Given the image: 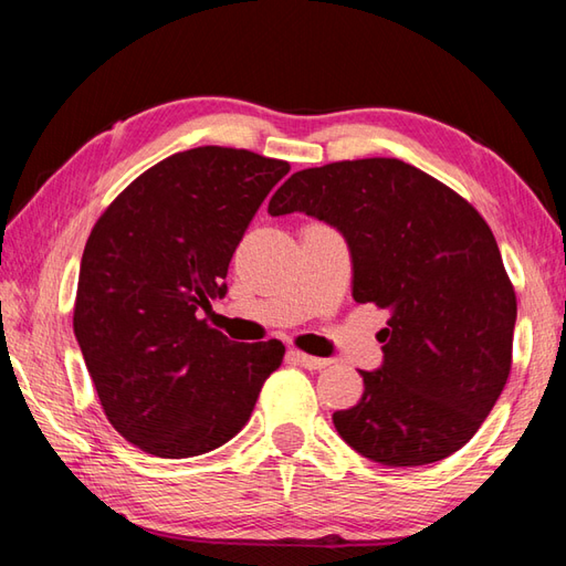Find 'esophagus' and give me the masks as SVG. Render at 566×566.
Segmentation results:
<instances>
[{
    "label": "esophagus",
    "mask_w": 566,
    "mask_h": 566,
    "mask_svg": "<svg viewBox=\"0 0 566 566\" xmlns=\"http://www.w3.org/2000/svg\"><path fill=\"white\" fill-rule=\"evenodd\" d=\"M286 357H290L292 363L306 367V369H323V367H328V359L306 355V353H302V350H290V353H286Z\"/></svg>",
    "instance_id": "34e87169"
}]
</instances>
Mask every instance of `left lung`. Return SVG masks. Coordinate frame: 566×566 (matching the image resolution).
<instances>
[{
  "instance_id": "8db88e82",
  "label": "left lung",
  "mask_w": 566,
  "mask_h": 566,
  "mask_svg": "<svg viewBox=\"0 0 566 566\" xmlns=\"http://www.w3.org/2000/svg\"><path fill=\"white\" fill-rule=\"evenodd\" d=\"M272 216L304 211L340 228L353 296L389 308L384 365L335 411L340 438L371 462H440L472 440L506 387L518 302L496 238L472 203L396 158L294 172Z\"/></svg>"
}]
</instances>
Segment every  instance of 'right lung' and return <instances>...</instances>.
Instances as JSON below:
<instances>
[{"instance_id": "obj_1", "label": "right lung", "mask_w": 566, "mask_h": 566, "mask_svg": "<svg viewBox=\"0 0 566 566\" xmlns=\"http://www.w3.org/2000/svg\"><path fill=\"white\" fill-rule=\"evenodd\" d=\"M290 163L201 146L153 165L94 223L82 252L75 338L104 416L138 450L182 460L248 423L284 345L233 343L201 318Z\"/></svg>"}]
</instances>
